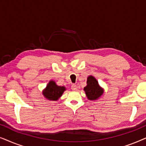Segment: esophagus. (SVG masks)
Segmentation results:
<instances>
[{
	"label": "esophagus",
	"mask_w": 146,
	"mask_h": 146,
	"mask_svg": "<svg viewBox=\"0 0 146 146\" xmlns=\"http://www.w3.org/2000/svg\"><path fill=\"white\" fill-rule=\"evenodd\" d=\"M71 89L72 90L75 91V90H77V86L76 84H72L71 86Z\"/></svg>",
	"instance_id": "obj_1"
}]
</instances>
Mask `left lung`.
I'll return each instance as SVG.
<instances>
[{"instance_id": "left-lung-1", "label": "left lung", "mask_w": 146, "mask_h": 146, "mask_svg": "<svg viewBox=\"0 0 146 146\" xmlns=\"http://www.w3.org/2000/svg\"><path fill=\"white\" fill-rule=\"evenodd\" d=\"M87 85L84 88L86 95L90 100H96L100 98L104 94V89L100 86L98 82L92 76L87 78Z\"/></svg>"}]
</instances>
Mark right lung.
Segmentation results:
<instances>
[{"label":"right lung","instance_id":"add662e5","mask_svg":"<svg viewBox=\"0 0 146 146\" xmlns=\"http://www.w3.org/2000/svg\"><path fill=\"white\" fill-rule=\"evenodd\" d=\"M66 88L64 86H59L54 81L50 80L42 91V94L49 100L56 101L62 96Z\"/></svg>","mask_w":146,"mask_h":146}]
</instances>
